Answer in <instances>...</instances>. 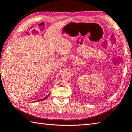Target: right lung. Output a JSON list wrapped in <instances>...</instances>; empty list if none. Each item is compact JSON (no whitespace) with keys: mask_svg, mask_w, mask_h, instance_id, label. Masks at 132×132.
I'll return each mask as SVG.
<instances>
[{"mask_svg":"<svg viewBox=\"0 0 132 132\" xmlns=\"http://www.w3.org/2000/svg\"><path fill=\"white\" fill-rule=\"evenodd\" d=\"M49 94H50V93H49ZM49 94L48 95H47V96L46 97H44V99H41V100H38V101H37V102H40V101H42V100H44V99H46V97H47V96H49Z\"/></svg>","mask_w":132,"mask_h":132,"instance_id":"obj_1","label":"right lung"}]
</instances>
